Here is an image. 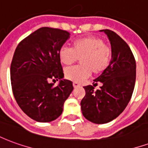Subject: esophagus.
Returning a JSON list of instances; mask_svg holds the SVG:
<instances>
[{
	"label": "esophagus",
	"instance_id": "esophagus-1",
	"mask_svg": "<svg viewBox=\"0 0 148 148\" xmlns=\"http://www.w3.org/2000/svg\"><path fill=\"white\" fill-rule=\"evenodd\" d=\"M73 86L74 88H77V87H80V85L77 82H73Z\"/></svg>",
	"mask_w": 148,
	"mask_h": 148
}]
</instances>
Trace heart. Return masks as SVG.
Masks as SVG:
<instances>
[{
  "label": "heart",
  "instance_id": "obj_1",
  "mask_svg": "<svg viewBox=\"0 0 148 148\" xmlns=\"http://www.w3.org/2000/svg\"><path fill=\"white\" fill-rule=\"evenodd\" d=\"M112 57L111 47L106 45L100 37L86 36L74 40L72 48L62 47L59 58L64 65L70 66L81 58V65L66 68L65 77L68 80L81 83L92 73L98 74L108 68Z\"/></svg>",
  "mask_w": 148,
  "mask_h": 148
}]
</instances>
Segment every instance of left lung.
Masks as SVG:
<instances>
[{"mask_svg": "<svg viewBox=\"0 0 148 148\" xmlns=\"http://www.w3.org/2000/svg\"><path fill=\"white\" fill-rule=\"evenodd\" d=\"M101 32L108 36L111 43V62L93 80L95 84L101 83V89L94 91L92 86H84L86 95L81 101L85 118L98 124L114 120L126 108L133 93L136 71V60L127 42L112 31Z\"/></svg>", "mask_w": 148, "mask_h": 148, "instance_id": "8db88e82", "label": "left lung"}]
</instances>
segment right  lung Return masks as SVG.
<instances>
[{
    "label": "right lung",
    "mask_w": 148,
    "mask_h": 148,
    "mask_svg": "<svg viewBox=\"0 0 148 148\" xmlns=\"http://www.w3.org/2000/svg\"><path fill=\"white\" fill-rule=\"evenodd\" d=\"M69 38L66 31L40 27L23 39L15 51L10 68L12 93L22 111L34 121L45 123L57 119L74 90L72 82L63 79L59 58Z\"/></svg>",
    "instance_id": "1"
}]
</instances>
